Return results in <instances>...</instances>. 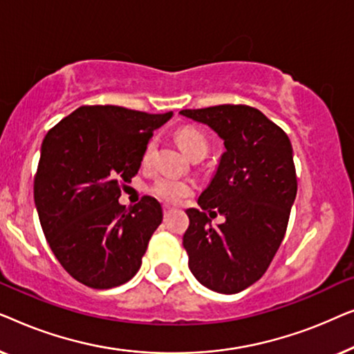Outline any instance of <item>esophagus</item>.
Segmentation results:
<instances>
[{"instance_id": "1", "label": "esophagus", "mask_w": 354, "mask_h": 354, "mask_svg": "<svg viewBox=\"0 0 354 354\" xmlns=\"http://www.w3.org/2000/svg\"><path fill=\"white\" fill-rule=\"evenodd\" d=\"M172 207L171 206H164V217H167L169 214H172Z\"/></svg>"}]
</instances>
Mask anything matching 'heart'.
<instances>
[{
  "instance_id": "obj_1",
  "label": "heart",
  "mask_w": 354,
  "mask_h": 354,
  "mask_svg": "<svg viewBox=\"0 0 354 354\" xmlns=\"http://www.w3.org/2000/svg\"><path fill=\"white\" fill-rule=\"evenodd\" d=\"M177 142L180 145L183 151H185V154H188L190 158L196 156V154L207 153V140L205 135L195 127H182L178 130ZM153 148H154V142H149L143 151V164H148L149 158H151ZM193 187L195 185H193V182L190 180H183V178H176V177H161L153 183L151 192L158 198H161L162 201L176 205V203L180 201L182 198L190 195Z\"/></svg>"
}]
</instances>
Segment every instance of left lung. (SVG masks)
Listing matches in <instances>:
<instances>
[{"label": "left lung", "mask_w": 354, "mask_h": 354, "mask_svg": "<svg viewBox=\"0 0 354 354\" xmlns=\"http://www.w3.org/2000/svg\"><path fill=\"white\" fill-rule=\"evenodd\" d=\"M180 114L214 130L225 147L198 198L201 209H187L188 268L212 292L239 293L263 277L287 230L298 187L292 143L279 125L245 104ZM206 210L226 221L212 227Z\"/></svg>", "instance_id": "left-lung-1"}]
</instances>
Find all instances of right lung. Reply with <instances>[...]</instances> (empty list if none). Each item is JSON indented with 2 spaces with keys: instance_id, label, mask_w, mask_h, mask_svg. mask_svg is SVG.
<instances>
[{
  "instance_id": "obj_1",
  "label": "right lung",
  "mask_w": 354,
  "mask_h": 354,
  "mask_svg": "<svg viewBox=\"0 0 354 354\" xmlns=\"http://www.w3.org/2000/svg\"><path fill=\"white\" fill-rule=\"evenodd\" d=\"M172 118L120 106H82L46 133L33 198L62 268L91 288L129 282L142 266L162 207L153 196L125 209L120 185L138 172L153 132Z\"/></svg>"
}]
</instances>
